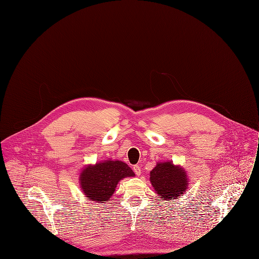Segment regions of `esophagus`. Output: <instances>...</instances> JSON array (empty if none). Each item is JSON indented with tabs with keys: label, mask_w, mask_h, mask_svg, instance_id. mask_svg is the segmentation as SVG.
<instances>
[{
	"label": "esophagus",
	"mask_w": 259,
	"mask_h": 259,
	"mask_svg": "<svg viewBox=\"0 0 259 259\" xmlns=\"http://www.w3.org/2000/svg\"><path fill=\"white\" fill-rule=\"evenodd\" d=\"M133 170H134V172H135L138 176L141 175V167H140L139 165H135V166L133 167Z\"/></svg>",
	"instance_id": "esophagus-1"
}]
</instances>
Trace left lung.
<instances>
[{"mask_svg": "<svg viewBox=\"0 0 259 259\" xmlns=\"http://www.w3.org/2000/svg\"><path fill=\"white\" fill-rule=\"evenodd\" d=\"M150 181L155 192L163 200L178 198L188 188V176L180 165L172 161L157 162L150 172Z\"/></svg>", "mask_w": 259, "mask_h": 259, "instance_id": "obj_1", "label": "left lung"}]
</instances>
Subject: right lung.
I'll return each mask as SVG.
<instances>
[{
    "mask_svg": "<svg viewBox=\"0 0 259 259\" xmlns=\"http://www.w3.org/2000/svg\"><path fill=\"white\" fill-rule=\"evenodd\" d=\"M134 176V171L124 162L107 159L83 168L79 177L80 188L86 198L106 203L114 193L118 182Z\"/></svg>",
    "mask_w": 259,
    "mask_h": 259,
    "instance_id": "obj_1",
    "label": "right lung"
}]
</instances>
